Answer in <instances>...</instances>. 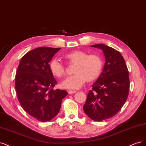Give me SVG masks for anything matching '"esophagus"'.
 Here are the masks:
<instances>
[{"mask_svg": "<svg viewBox=\"0 0 146 146\" xmlns=\"http://www.w3.org/2000/svg\"><path fill=\"white\" fill-rule=\"evenodd\" d=\"M76 92V91H75V90H69L68 92V94H73V93H75Z\"/></svg>", "mask_w": 146, "mask_h": 146, "instance_id": "1", "label": "esophagus"}]
</instances>
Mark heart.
Listing matches in <instances>:
<instances>
[{
  "label": "heart",
  "mask_w": 146,
  "mask_h": 146,
  "mask_svg": "<svg viewBox=\"0 0 146 146\" xmlns=\"http://www.w3.org/2000/svg\"><path fill=\"white\" fill-rule=\"evenodd\" d=\"M69 64H74V73L62 82L64 88L78 89L82 87L87 80L92 81L98 78L102 71L103 62L101 58L96 54H87L82 50H74L64 56ZM49 68L53 76L61 78L65 75V67L58 59H53L49 64Z\"/></svg>",
  "instance_id": "obj_1"
}]
</instances>
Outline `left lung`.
I'll use <instances>...</instances> for the list:
<instances>
[{
  "instance_id": "left-lung-1",
  "label": "left lung",
  "mask_w": 146,
  "mask_h": 146,
  "mask_svg": "<svg viewBox=\"0 0 146 146\" xmlns=\"http://www.w3.org/2000/svg\"><path fill=\"white\" fill-rule=\"evenodd\" d=\"M91 46L102 50L106 62L101 75L88 93L83 109L92 119L101 121L115 116L124 106L129 92V75L124 58L118 51L103 44Z\"/></svg>"
}]
</instances>
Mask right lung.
Instances as JSON below:
<instances>
[{"label": "right lung", "instance_id": "1", "mask_svg": "<svg viewBox=\"0 0 146 146\" xmlns=\"http://www.w3.org/2000/svg\"><path fill=\"white\" fill-rule=\"evenodd\" d=\"M60 48L42 46L21 58L15 78L17 97L22 109L37 120L46 122L59 113L66 90H54L56 85L49 62Z\"/></svg>", "mask_w": 146, "mask_h": 146}]
</instances>
